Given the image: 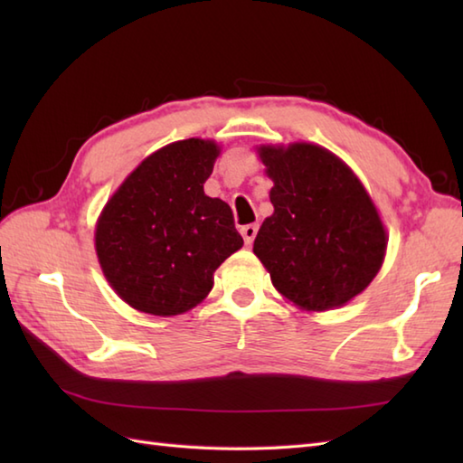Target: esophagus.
Returning <instances> with one entry per match:
<instances>
[{"instance_id":"34e87169","label":"esophagus","mask_w":463,"mask_h":463,"mask_svg":"<svg viewBox=\"0 0 463 463\" xmlns=\"http://www.w3.org/2000/svg\"><path fill=\"white\" fill-rule=\"evenodd\" d=\"M257 232H259V226H257V224H244V226H242L241 234H242L244 244H247V247H250L254 237H257Z\"/></svg>"}]
</instances>
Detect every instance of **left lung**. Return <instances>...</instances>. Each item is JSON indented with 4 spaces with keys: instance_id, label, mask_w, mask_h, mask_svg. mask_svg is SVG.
<instances>
[{
    "instance_id": "8db88e82",
    "label": "left lung",
    "mask_w": 463,
    "mask_h": 463,
    "mask_svg": "<svg viewBox=\"0 0 463 463\" xmlns=\"http://www.w3.org/2000/svg\"><path fill=\"white\" fill-rule=\"evenodd\" d=\"M274 213L252 252L284 300L307 312L340 308L370 287L388 232L358 175L320 145H257Z\"/></svg>"
}]
</instances>
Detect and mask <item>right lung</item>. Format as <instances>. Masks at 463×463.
<instances>
[{
    "label": "right lung",
    "instance_id": "add662e5",
    "mask_svg": "<svg viewBox=\"0 0 463 463\" xmlns=\"http://www.w3.org/2000/svg\"><path fill=\"white\" fill-rule=\"evenodd\" d=\"M221 145L175 141L135 166L95 222L105 280L131 308L176 317L201 304L242 247L231 206L204 194Z\"/></svg>",
    "mask_w": 463,
    "mask_h": 463
}]
</instances>
